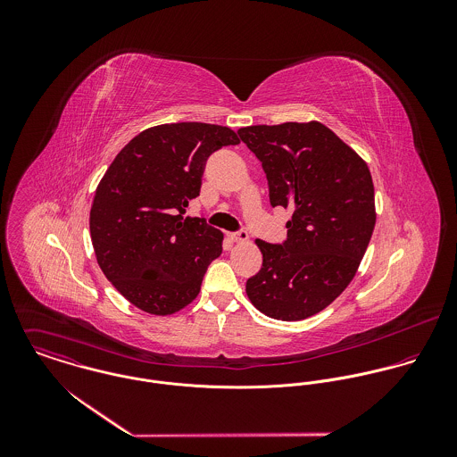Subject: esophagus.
<instances>
[{
  "instance_id": "esophagus-1",
  "label": "esophagus",
  "mask_w": 457,
  "mask_h": 457,
  "mask_svg": "<svg viewBox=\"0 0 457 457\" xmlns=\"http://www.w3.org/2000/svg\"><path fill=\"white\" fill-rule=\"evenodd\" d=\"M228 239H230L232 243H248L250 236H248L246 230H241V232H237V234H228Z\"/></svg>"
}]
</instances>
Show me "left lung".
I'll use <instances>...</instances> for the list:
<instances>
[{"mask_svg": "<svg viewBox=\"0 0 457 457\" xmlns=\"http://www.w3.org/2000/svg\"><path fill=\"white\" fill-rule=\"evenodd\" d=\"M237 133L262 162L270 205L294 211L283 245L255 241L263 261L246 294L270 319L304 320L348 287L366 253L377 221L371 172L319 121Z\"/></svg>", "mask_w": 457, "mask_h": 457, "instance_id": "8db88e82", "label": "left lung"}]
</instances>
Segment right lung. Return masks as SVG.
<instances>
[{"mask_svg": "<svg viewBox=\"0 0 457 457\" xmlns=\"http://www.w3.org/2000/svg\"><path fill=\"white\" fill-rule=\"evenodd\" d=\"M239 138L228 127L170 123L140 131L104 174L89 212L100 269L138 310L172 315L200 292L223 234L183 216L207 158Z\"/></svg>", "mask_w": 457, "mask_h": 457, "instance_id": "1", "label": "right lung"}]
</instances>
